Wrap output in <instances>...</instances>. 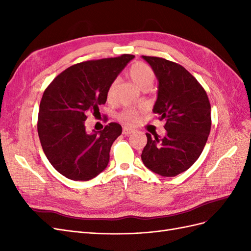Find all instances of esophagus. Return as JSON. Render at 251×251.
<instances>
[{
	"instance_id": "34e87169",
	"label": "esophagus",
	"mask_w": 251,
	"mask_h": 251,
	"mask_svg": "<svg viewBox=\"0 0 251 251\" xmlns=\"http://www.w3.org/2000/svg\"><path fill=\"white\" fill-rule=\"evenodd\" d=\"M133 132H134V128H132V127L124 126V128H123V134H124V135H130V134H132Z\"/></svg>"
}]
</instances>
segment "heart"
Returning a JSON list of instances; mask_svg holds the SVG:
<instances>
[{"label":"heart","mask_w":251,"mask_h":251,"mask_svg":"<svg viewBox=\"0 0 251 251\" xmlns=\"http://www.w3.org/2000/svg\"><path fill=\"white\" fill-rule=\"evenodd\" d=\"M128 76L134 81L135 85L140 89L146 86L151 87L156 78L153 69L149 65L140 62L135 63L131 66L130 69H128ZM116 82L117 80H114L107 91V97L109 100H112L114 96V90H115ZM119 117L121 120L126 121L127 124H134L139 118V112L135 109H126L120 113Z\"/></svg>","instance_id":"1"}]
</instances>
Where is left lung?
Listing matches in <instances>:
<instances>
[{
  "label": "left lung",
  "mask_w": 251,
  "mask_h": 251,
  "mask_svg": "<svg viewBox=\"0 0 251 251\" xmlns=\"http://www.w3.org/2000/svg\"><path fill=\"white\" fill-rule=\"evenodd\" d=\"M158 79L153 112L165 120L163 138L147 133L141 159L149 170L175 177L197 161L206 144L211 126L210 103L203 87L184 67L171 60L142 55Z\"/></svg>",
  "instance_id": "obj_1"
}]
</instances>
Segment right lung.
Listing matches in <instances>:
<instances>
[{"instance_id":"add662e5","label":"right lung","mask_w":251,"mask_h":251,"mask_svg":"<svg viewBox=\"0 0 251 251\" xmlns=\"http://www.w3.org/2000/svg\"><path fill=\"white\" fill-rule=\"evenodd\" d=\"M134 57L123 54L73 65L45 90L37 133L49 162L66 178L88 181L108 166L111 147L123 127L111 123L102 131L88 133L85 121L88 113L100 112L110 85Z\"/></svg>"}]
</instances>
